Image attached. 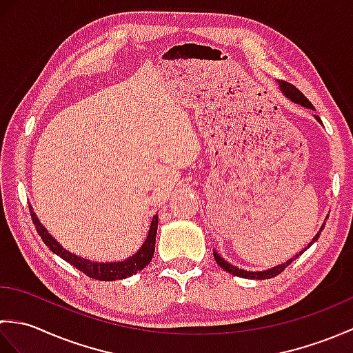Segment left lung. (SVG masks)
<instances>
[{"label":"left lung","instance_id":"left-lung-1","mask_svg":"<svg viewBox=\"0 0 353 353\" xmlns=\"http://www.w3.org/2000/svg\"><path fill=\"white\" fill-rule=\"evenodd\" d=\"M277 83H279V89L282 91V94L287 97L288 100H291L292 103H297V104H301V106H303V108H308V109H312L314 110V106L311 104V101L306 99V97L299 91L297 88H294L292 85H290V83H287V81H282V80H279L277 81ZM316 119L317 121L320 123V124H323L321 123V119L316 115ZM329 216V215H327ZM327 216L325 220H327ZM325 229V223L321 224V228H320V230L317 232L316 234V236H314L312 239H311V243L308 244V247H305V249L302 250V252H299L297 254H294V256H292L291 259H288V261H285L283 264H279V265H276V267H273V268H268V270H262V272H249V270H243V268H238V267H235V265H232V264H229V262L224 259V258H221L219 253H216L215 250H214V258H215V261H216V264H219L223 270H226V272H229V273H232V274H235V276H238V277H244V279H270V277H274V276H277V274H281L285 268H287L292 261H296V258H299L301 256V254L306 250V249H310V247L317 241L319 239V236H320V234H321V230Z\"/></svg>","mask_w":353,"mask_h":353}]
</instances>
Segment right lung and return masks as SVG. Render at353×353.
<instances>
[{
  "label": "right lung",
  "instance_id": "obj_1",
  "mask_svg": "<svg viewBox=\"0 0 353 353\" xmlns=\"http://www.w3.org/2000/svg\"><path fill=\"white\" fill-rule=\"evenodd\" d=\"M28 208H30V214H32V220L34 223L37 234H39V236L42 238L45 245H48V249L52 253H56L57 256H61L66 262H70L71 265L80 270V272H83L86 276L92 277V279H99V281L125 279V277H130L134 273L141 272V270H144L153 258L154 244H156V232H157V215L153 216L145 241L142 243V245L139 247V250L137 253L123 261L99 262V261H89L86 258L77 256L76 253H71L70 250H66L65 247L59 243L57 239L47 230V228H45L39 221V219H37V215L33 211V206L30 205Z\"/></svg>",
  "mask_w": 353,
  "mask_h": 353
}]
</instances>
